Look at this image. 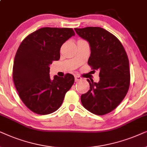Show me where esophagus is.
<instances>
[{
	"label": "esophagus",
	"instance_id": "1",
	"mask_svg": "<svg viewBox=\"0 0 147 147\" xmlns=\"http://www.w3.org/2000/svg\"><path fill=\"white\" fill-rule=\"evenodd\" d=\"M75 81L77 82V81H81L82 79V78L80 77V76H78V75H75Z\"/></svg>",
	"mask_w": 147,
	"mask_h": 147
}]
</instances>
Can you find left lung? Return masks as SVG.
<instances>
[{"instance_id":"1","label":"left lung","mask_w":147,"mask_h":147,"mask_svg":"<svg viewBox=\"0 0 147 147\" xmlns=\"http://www.w3.org/2000/svg\"><path fill=\"white\" fill-rule=\"evenodd\" d=\"M76 33L89 43L88 64L99 71V81H87L89 90L81 96L83 107L94 114H107L120 105L130 87L129 60L124 46L114 35L99 27L75 28Z\"/></svg>"}]
</instances>
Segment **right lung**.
<instances>
[{
	"mask_svg": "<svg viewBox=\"0 0 147 147\" xmlns=\"http://www.w3.org/2000/svg\"><path fill=\"white\" fill-rule=\"evenodd\" d=\"M75 32L72 28L43 27L28 35L15 54L13 68L15 87L23 103L40 115L61 106L66 93L75 82L71 74L51 80L50 64L60 59L62 45Z\"/></svg>",
	"mask_w": 147,
	"mask_h": 147,
	"instance_id": "right-lung-1",
	"label": "right lung"
}]
</instances>
